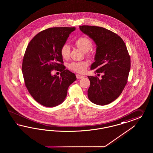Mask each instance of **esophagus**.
I'll use <instances>...</instances> for the list:
<instances>
[{"mask_svg": "<svg viewBox=\"0 0 153 153\" xmlns=\"http://www.w3.org/2000/svg\"><path fill=\"white\" fill-rule=\"evenodd\" d=\"M85 77V76L83 75H80V74H76V78L77 79H81Z\"/></svg>", "mask_w": 153, "mask_h": 153, "instance_id": "esophagus-1", "label": "esophagus"}]
</instances>
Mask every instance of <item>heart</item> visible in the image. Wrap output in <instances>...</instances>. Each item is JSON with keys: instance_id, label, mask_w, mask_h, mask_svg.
Returning a JSON list of instances; mask_svg holds the SVG:
<instances>
[{"instance_id": "b5f03b06", "label": "heart", "mask_w": 153, "mask_h": 153, "mask_svg": "<svg viewBox=\"0 0 153 153\" xmlns=\"http://www.w3.org/2000/svg\"><path fill=\"white\" fill-rule=\"evenodd\" d=\"M76 46L84 52H86L88 56H91L92 54L88 51L92 47V42L88 37L82 36L79 37L75 42ZM70 46L68 44H64L60 48L61 56L64 59H68L70 56ZM88 65V63L86 61L74 62L69 65V68L71 70L78 73H82Z\"/></svg>"}]
</instances>
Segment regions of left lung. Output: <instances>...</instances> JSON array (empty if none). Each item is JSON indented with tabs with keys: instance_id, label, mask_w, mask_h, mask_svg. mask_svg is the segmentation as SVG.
<instances>
[{
	"instance_id": "8db88e82",
	"label": "left lung",
	"mask_w": 153,
	"mask_h": 153,
	"mask_svg": "<svg viewBox=\"0 0 153 153\" xmlns=\"http://www.w3.org/2000/svg\"><path fill=\"white\" fill-rule=\"evenodd\" d=\"M80 30L91 38L97 45L95 62L90 70L100 75L88 76L90 86L89 100L99 105H105L118 97L127 83L131 60L125 43L116 33L105 28L80 26Z\"/></svg>"
}]
</instances>
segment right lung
<instances>
[{
    "label": "right lung",
    "instance_id": "1",
    "mask_svg": "<svg viewBox=\"0 0 153 153\" xmlns=\"http://www.w3.org/2000/svg\"><path fill=\"white\" fill-rule=\"evenodd\" d=\"M75 27H53L36 35L28 44L22 71L26 88L33 98L46 107L58 105L65 100L70 85L76 80L74 74L65 70L61 47ZM59 70L61 76H52Z\"/></svg>",
    "mask_w": 153,
    "mask_h": 153
}]
</instances>
